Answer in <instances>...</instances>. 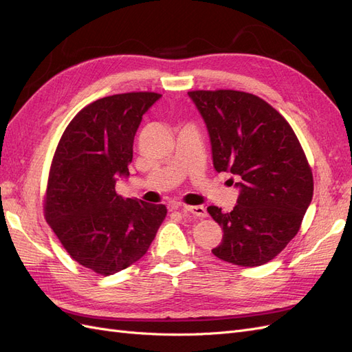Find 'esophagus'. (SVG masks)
<instances>
[{
    "mask_svg": "<svg viewBox=\"0 0 352 352\" xmlns=\"http://www.w3.org/2000/svg\"><path fill=\"white\" fill-rule=\"evenodd\" d=\"M173 210H180V211H185L189 212V214H192L195 217H207V210L202 207V206H175L172 207Z\"/></svg>",
    "mask_w": 352,
    "mask_h": 352,
    "instance_id": "1",
    "label": "esophagus"
}]
</instances>
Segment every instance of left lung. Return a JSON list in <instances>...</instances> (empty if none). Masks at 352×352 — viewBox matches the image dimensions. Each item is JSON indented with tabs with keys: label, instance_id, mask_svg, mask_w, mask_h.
<instances>
[{
	"label": "left lung",
	"instance_id": "obj_1",
	"mask_svg": "<svg viewBox=\"0 0 352 352\" xmlns=\"http://www.w3.org/2000/svg\"><path fill=\"white\" fill-rule=\"evenodd\" d=\"M188 95L207 124L214 168L241 179L230 212L207 208L223 229L211 252L242 267L269 263L300 230L313 198L302 146L285 117L257 95L233 89Z\"/></svg>",
	"mask_w": 352,
	"mask_h": 352
}]
</instances>
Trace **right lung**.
<instances>
[{"label":"right lung","mask_w":352,"mask_h":352,"mask_svg":"<svg viewBox=\"0 0 352 352\" xmlns=\"http://www.w3.org/2000/svg\"><path fill=\"white\" fill-rule=\"evenodd\" d=\"M157 92L116 94L83 107L63 132L52 157L44 216L70 257L109 276L146 254L166 219L164 204L123 198L133 138Z\"/></svg>","instance_id":"1"}]
</instances>
